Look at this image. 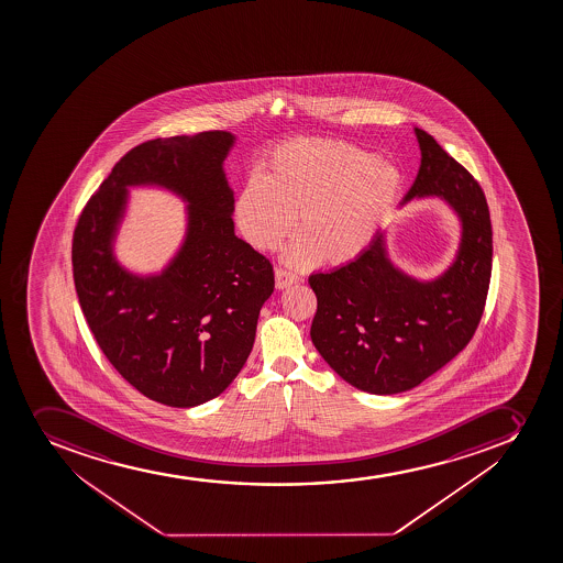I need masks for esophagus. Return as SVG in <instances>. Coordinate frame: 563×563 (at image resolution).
<instances>
[{
  "label": "esophagus",
  "instance_id": "obj_1",
  "mask_svg": "<svg viewBox=\"0 0 563 563\" xmlns=\"http://www.w3.org/2000/svg\"><path fill=\"white\" fill-rule=\"evenodd\" d=\"M299 280H301V277L296 275V273H291L290 269H285V267H277L275 269V286H277L278 290L290 288L291 285H296Z\"/></svg>",
  "mask_w": 563,
  "mask_h": 563
}]
</instances>
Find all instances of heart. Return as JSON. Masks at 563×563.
Here are the masks:
<instances>
[{"label": "heart", "mask_w": 563, "mask_h": 563, "mask_svg": "<svg viewBox=\"0 0 563 563\" xmlns=\"http://www.w3.org/2000/svg\"><path fill=\"white\" fill-rule=\"evenodd\" d=\"M395 163L343 141L302 140L273 152L261 179L236 200V222L258 250H275L291 233L301 240L290 261L343 266L373 244L400 198Z\"/></svg>", "instance_id": "heart-1"}]
</instances>
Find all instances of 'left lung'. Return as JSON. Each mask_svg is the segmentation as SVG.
<instances>
[{
  "instance_id": "1",
  "label": "left lung",
  "mask_w": 563,
  "mask_h": 563,
  "mask_svg": "<svg viewBox=\"0 0 563 563\" xmlns=\"http://www.w3.org/2000/svg\"><path fill=\"white\" fill-rule=\"evenodd\" d=\"M417 179L401 206L437 196L461 218L456 258L422 283L389 261L384 233L362 256L308 278L318 297L312 343L324 362L356 389L396 395L422 384L474 338L492 275L488 203L474 176L423 130Z\"/></svg>"
}]
</instances>
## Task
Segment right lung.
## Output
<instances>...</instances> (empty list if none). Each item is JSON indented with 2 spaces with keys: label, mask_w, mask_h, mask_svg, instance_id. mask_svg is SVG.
<instances>
[{
  "label": "right lung",
  "mask_w": 563,
  "mask_h": 563,
  "mask_svg": "<svg viewBox=\"0 0 563 563\" xmlns=\"http://www.w3.org/2000/svg\"><path fill=\"white\" fill-rule=\"evenodd\" d=\"M222 130L141 143L89 198L73 233V280L91 334L141 395L195 407L244 367L275 288L272 262L234 234ZM130 184H159L189 200L183 250L162 276L137 278L112 256Z\"/></svg>",
  "instance_id": "right-lung-1"
}]
</instances>
